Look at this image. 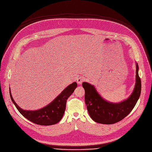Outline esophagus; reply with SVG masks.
<instances>
[{"label":"esophagus","instance_id":"1","mask_svg":"<svg viewBox=\"0 0 152 152\" xmlns=\"http://www.w3.org/2000/svg\"><path fill=\"white\" fill-rule=\"evenodd\" d=\"M84 81V78L83 77H80L78 78H77V83L79 84V85H81L82 84V83Z\"/></svg>","mask_w":152,"mask_h":152}]
</instances>
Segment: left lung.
<instances>
[{"instance_id":"8db88e82","label":"left lung","mask_w":152,"mask_h":152,"mask_svg":"<svg viewBox=\"0 0 152 152\" xmlns=\"http://www.w3.org/2000/svg\"><path fill=\"white\" fill-rule=\"evenodd\" d=\"M138 65L136 63V80L134 88L131 95L120 102H111L104 99L95 87L84 82L85 102L91 117L95 122L101 124H113L127 116L136 105L141 94V83L138 75Z\"/></svg>"}]
</instances>
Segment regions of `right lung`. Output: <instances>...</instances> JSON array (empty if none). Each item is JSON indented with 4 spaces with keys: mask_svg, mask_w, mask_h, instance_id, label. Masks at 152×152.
<instances>
[{
    "mask_svg": "<svg viewBox=\"0 0 152 152\" xmlns=\"http://www.w3.org/2000/svg\"><path fill=\"white\" fill-rule=\"evenodd\" d=\"M77 87V83L74 82L67 86L52 102L45 107L37 110H26L20 108L14 100L10 87L11 99L18 111L27 119L35 124L48 126L57 124L63 117L66 101L73 94Z\"/></svg>",
    "mask_w": 152,
    "mask_h": 152,
    "instance_id": "add662e5",
    "label": "right lung"
}]
</instances>
